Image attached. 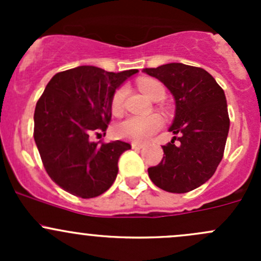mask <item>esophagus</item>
Segmentation results:
<instances>
[{
  "instance_id": "1",
  "label": "esophagus",
  "mask_w": 261,
  "mask_h": 261,
  "mask_svg": "<svg viewBox=\"0 0 261 261\" xmlns=\"http://www.w3.org/2000/svg\"><path fill=\"white\" fill-rule=\"evenodd\" d=\"M131 146H133V149L135 150H140L144 147V144H140V143H131Z\"/></svg>"
}]
</instances>
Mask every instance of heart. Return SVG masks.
Returning <instances> with one entry per match:
<instances>
[{"instance_id": "obj_1", "label": "heart", "mask_w": 261, "mask_h": 261, "mask_svg": "<svg viewBox=\"0 0 261 261\" xmlns=\"http://www.w3.org/2000/svg\"><path fill=\"white\" fill-rule=\"evenodd\" d=\"M141 91L152 101H160L165 97V88L160 82L155 80H143L139 82ZM127 88L125 86L116 89L112 96L111 110L115 115H120L123 110ZM163 126V120L159 115L149 116H130L117 123L115 133L118 138L125 140L144 143L149 140L158 130Z\"/></svg>"}]
</instances>
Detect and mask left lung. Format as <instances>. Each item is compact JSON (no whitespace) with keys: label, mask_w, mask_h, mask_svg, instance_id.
Wrapping results in <instances>:
<instances>
[{"label":"left lung","mask_w":261,"mask_h":261,"mask_svg":"<svg viewBox=\"0 0 261 261\" xmlns=\"http://www.w3.org/2000/svg\"><path fill=\"white\" fill-rule=\"evenodd\" d=\"M143 72L164 83L175 99L169 131L177 136L163 146L162 162L147 169L150 179L170 193L193 191L215 174L222 160L230 128L225 92L207 70L181 63Z\"/></svg>","instance_id":"8db88e82"}]
</instances>
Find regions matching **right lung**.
I'll return each mask as SVG.
<instances>
[{
	"label": "right lung",
	"mask_w": 261,
	"mask_h": 261,
	"mask_svg": "<svg viewBox=\"0 0 261 261\" xmlns=\"http://www.w3.org/2000/svg\"><path fill=\"white\" fill-rule=\"evenodd\" d=\"M138 69L106 72L82 65L57 73L34 114V139L49 177L73 196L93 198L114 184L118 158L131 145L94 143L111 121L115 91Z\"/></svg>",
	"instance_id": "1"
}]
</instances>
